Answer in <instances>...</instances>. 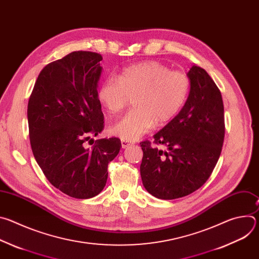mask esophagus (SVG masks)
Segmentation results:
<instances>
[{
	"instance_id": "esophagus-1",
	"label": "esophagus",
	"mask_w": 259,
	"mask_h": 259,
	"mask_svg": "<svg viewBox=\"0 0 259 259\" xmlns=\"http://www.w3.org/2000/svg\"><path fill=\"white\" fill-rule=\"evenodd\" d=\"M121 143H122V147H123V149H126V147H129L130 145H132L131 143H129V142H127V141H125V140H122Z\"/></svg>"
}]
</instances>
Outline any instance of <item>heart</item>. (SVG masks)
Here are the masks:
<instances>
[{"mask_svg": "<svg viewBox=\"0 0 259 259\" xmlns=\"http://www.w3.org/2000/svg\"><path fill=\"white\" fill-rule=\"evenodd\" d=\"M190 85L184 72L171 70L158 61H145L124 68L119 79L106 78L97 97L112 117L122 113L132 100L131 112L109 131L122 140L135 141L154 125H165L180 112Z\"/></svg>", "mask_w": 259, "mask_h": 259, "instance_id": "1", "label": "heart"}]
</instances>
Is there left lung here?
<instances>
[{
  "label": "left lung",
  "instance_id": "8db88e82",
  "mask_svg": "<svg viewBox=\"0 0 259 259\" xmlns=\"http://www.w3.org/2000/svg\"><path fill=\"white\" fill-rule=\"evenodd\" d=\"M190 93L183 107L154 135V143L140 142V175L145 190L158 199L173 200L199 190L210 177L223 149V97L207 71L193 65L188 72Z\"/></svg>",
  "mask_w": 259,
  "mask_h": 259
}]
</instances>
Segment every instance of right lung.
I'll list each match as a JSON object with an SVG mask.
<instances>
[{
  "label": "right lung",
  "instance_id": "right-lung-1",
  "mask_svg": "<svg viewBox=\"0 0 259 259\" xmlns=\"http://www.w3.org/2000/svg\"><path fill=\"white\" fill-rule=\"evenodd\" d=\"M100 54L75 51L47 64L27 105L33 157L53 187L76 199L97 196L105 187L107 165L120 152L117 137L86 146L103 129L97 97ZM92 140V139H91Z\"/></svg>",
  "mask_w": 259,
  "mask_h": 259
}]
</instances>
